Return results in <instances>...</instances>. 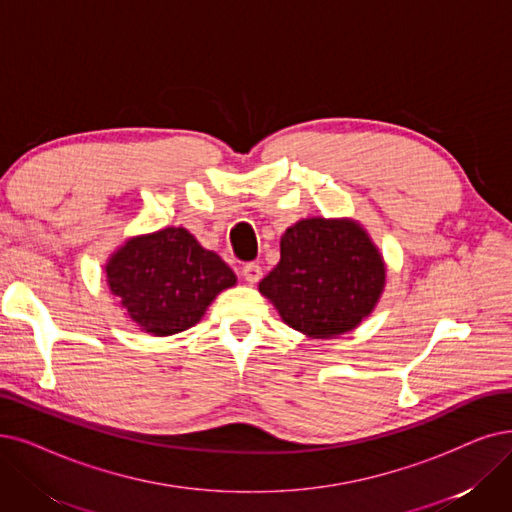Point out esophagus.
Wrapping results in <instances>:
<instances>
[{
  "label": "esophagus",
  "instance_id": "1",
  "mask_svg": "<svg viewBox=\"0 0 512 512\" xmlns=\"http://www.w3.org/2000/svg\"><path fill=\"white\" fill-rule=\"evenodd\" d=\"M241 273H243V277H245V281H248V283H258L262 279V267H260V264H256V262L245 264Z\"/></svg>",
  "mask_w": 512,
  "mask_h": 512
}]
</instances>
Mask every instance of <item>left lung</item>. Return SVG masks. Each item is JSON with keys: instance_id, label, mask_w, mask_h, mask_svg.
<instances>
[{"instance_id": "left-lung-1", "label": "left lung", "mask_w": 512, "mask_h": 512, "mask_svg": "<svg viewBox=\"0 0 512 512\" xmlns=\"http://www.w3.org/2000/svg\"><path fill=\"white\" fill-rule=\"evenodd\" d=\"M386 264L353 218H302L281 235L277 267L258 283L283 323L309 338H336L372 315Z\"/></svg>"}]
</instances>
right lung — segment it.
Wrapping results in <instances>:
<instances>
[{
	"mask_svg": "<svg viewBox=\"0 0 512 512\" xmlns=\"http://www.w3.org/2000/svg\"><path fill=\"white\" fill-rule=\"evenodd\" d=\"M105 279L138 330L161 338L199 323L214 298L237 283L229 264L185 227L126 239L109 256Z\"/></svg>",
	"mask_w": 512,
	"mask_h": 512,
	"instance_id": "right-lung-1",
	"label": "right lung"
}]
</instances>
